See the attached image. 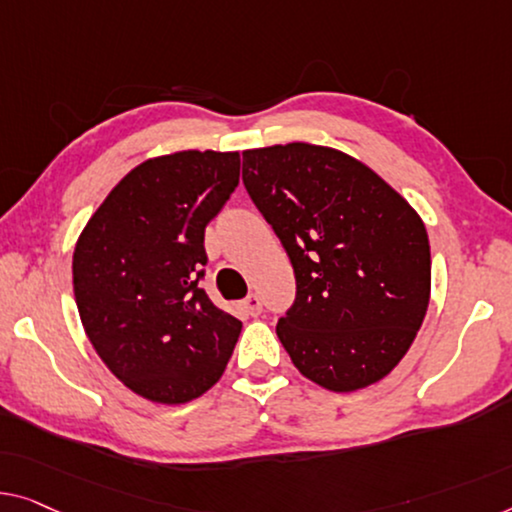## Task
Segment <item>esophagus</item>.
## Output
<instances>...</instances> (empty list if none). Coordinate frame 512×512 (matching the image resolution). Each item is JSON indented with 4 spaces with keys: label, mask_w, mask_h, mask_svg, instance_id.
<instances>
[{
    "label": "esophagus",
    "mask_w": 512,
    "mask_h": 512,
    "mask_svg": "<svg viewBox=\"0 0 512 512\" xmlns=\"http://www.w3.org/2000/svg\"><path fill=\"white\" fill-rule=\"evenodd\" d=\"M243 310H246L248 315L257 317L259 312H262V299H259L257 294H248L246 299H243Z\"/></svg>",
    "instance_id": "34e87169"
}]
</instances>
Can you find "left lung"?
<instances>
[{
  "label": "left lung",
  "mask_w": 512,
  "mask_h": 512,
  "mask_svg": "<svg viewBox=\"0 0 512 512\" xmlns=\"http://www.w3.org/2000/svg\"><path fill=\"white\" fill-rule=\"evenodd\" d=\"M243 186L292 262L276 333L303 377L347 393L386 377L430 301L418 213L370 167L315 144L243 151Z\"/></svg>",
  "instance_id": "8db88e82"
}]
</instances>
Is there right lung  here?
Returning <instances> with one entry per match:
<instances>
[{"label":"right lung","instance_id":"obj_1","mask_svg":"<svg viewBox=\"0 0 512 512\" xmlns=\"http://www.w3.org/2000/svg\"><path fill=\"white\" fill-rule=\"evenodd\" d=\"M236 151H179L137 165L73 253L80 319L103 363L142 398L181 404L216 384L241 322L202 289L204 230L239 186Z\"/></svg>","mask_w":512,"mask_h":512}]
</instances>
